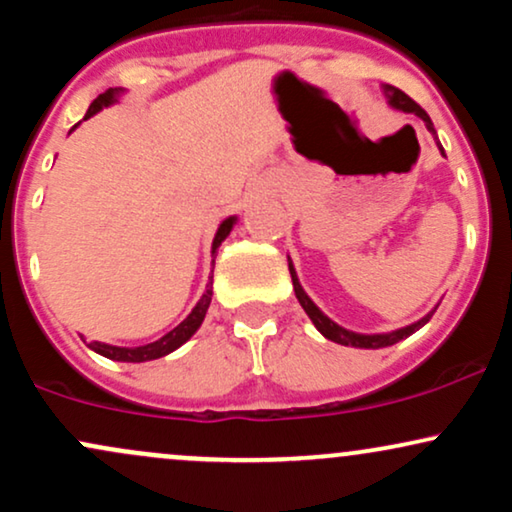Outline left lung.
I'll use <instances>...</instances> for the list:
<instances>
[{
    "mask_svg": "<svg viewBox=\"0 0 512 512\" xmlns=\"http://www.w3.org/2000/svg\"><path fill=\"white\" fill-rule=\"evenodd\" d=\"M383 93H385V98H387V105H390L392 110H399V113L416 115V117H419V120H424V125H426L428 132H431L433 137H436V127H433L431 117L426 115V110L421 108V105H416L414 101H411L407 93H402V91H399V88L390 86V84L383 86ZM436 144H438L440 154L445 156V151H443V146H440L438 137H436ZM289 272H291L293 291H296L298 303H301V308L305 310V313H308L310 320H313V325L317 327V332H320L325 339H330V342L342 344V346H356V349H383V346H392V344L402 342V339L411 337V334H414L416 330H421V327H424L426 322L431 320L433 313H436V308H438V305H436V308H433L431 313H426L424 317H421V320L411 322V325H407V327H399V330L378 332V334L354 332V330H346V327H342V325H337V322H334L332 317H327L320 308H317V305L313 303V298H310L308 293H305V289L301 286V281H298L296 267H293L291 257H289Z\"/></svg>",
    "mask_w": 512,
    "mask_h": 512,
    "instance_id": "left-lung-1",
    "label": "left lung"
}]
</instances>
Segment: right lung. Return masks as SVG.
<instances>
[{
    "instance_id": "right-lung-1",
    "label": "right lung",
    "mask_w": 512,
    "mask_h": 512,
    "mask_svg": "<svg viewBox=\"0 0 512 512\" xmlns=\"http://www.w3.org/2000/svg\"><path fill=\"white\" fill-rule=\"evenodd\" d=\"M122 96H125V88H108V91L101 93L96 101L88 105L84 120H88V117H93L96 113H101L103 108L115 105ZM236 223H238V216H228V219H223L219 223V228H216V233H214V240H211V257L216 255V250H219V245L223 243V240L231 236V231ZM211 284H214V281L209 279L207 291L202 293V298H199L195 308H192V313L187 315L178 327H173L168 334H163L161 339H156V342L142 344V346H113V344H105V342H91L88 346H91L96 354L110 358V361H122V363H144V361H154V358L173 354L175 349H180V346L185 344L187 339H190L192 334L199 330V327H202L204 315H207L209 303H211V293H214L211 291Z\"/></svg>"
}]
</instances>
